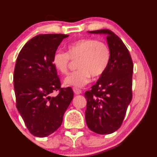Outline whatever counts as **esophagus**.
Instances as JSON below:
<instances>
[{"label": "esophagus", "mask_w": 157, "mask_h": 157, "mask_svg": "<svg viewBox=\"0 0 157 157\" xmlns=\"http://www.w3.org/2000/svg\"><path fill=\"white\" fill-rule=\"evenodd\" d=\"M73 91L75 94H80L82 93V91H81L80 89H78V88H76V87L73 88Z\"/></svg>", "instance_id": "esophagus-1"}]
</instances>
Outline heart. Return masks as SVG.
<instances>
[{
  "label": "heart",
  "instance_id": "b5f03b06",
  "mask_svg": "<svg viewBox=\"0 0 157 157\" xmlns=\"http://www.w3.org/2000/svg\"><path fill=\"white\" fill-rule=\"evenodd\" d=\"M111 52L109 46L102 41L86 37L71 43L67 46V53L56 52L52 57V63L59 72L66 75L71 60L77 61L78 69L69 74L65 83L80 88L89 83L91 75L99 77L103 75L109 66Z\"/></svg>",
  "mask_w": 157,
  "mask_h": 157
}]
</instances>
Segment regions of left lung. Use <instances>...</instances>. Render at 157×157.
<instances>
[{
    "label": "left lung",
    "mask_w": 157,
    "mask_h": 157,
    "mask_svg": "<svg viewBox=\"0 0 157 157\" xmlns=\"http://www.w3.org/2000/svg\"><path fill=\"white\" fill-rule=\"evenodd\" d=\"M89 32L107 35L111 58L97 83L85 92L87 100L85 117L90 130L98 134H109L120 128L132 99L134 65L125 45L112 31Z\"/></svg>",
    "instance_id": "obj_1"
}]
</instances>
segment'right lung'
Listing matches in <instances>:
<instances>
[{
	"label": "right lung",
	"mask_w": 157,
	"mask_h": 157,
	"mask_svg": "<svg viewBox=\"0 0 157 157\" xmlns=\"http://www.w3.org/2000/svg\"><path fill=\"white\" fill-rule=\"evenodd\" d=\"M68 35L45 34L34 37L21 50L14 71L16 107L32 135L45 137L59 128L74 97L71 87L61 88L52 63L57 47ZM54 91H58L52 97Z\"/></svg>",
	"instance_id": "1"
}]
</instances>
